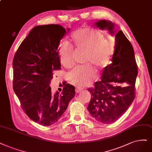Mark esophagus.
<instances>
[{
  "label": "esophagus",
  "instance_id": "obj_1",
  "mask_svg": "<svg viewBox=\"0 0 152 152\" xmlns=\"http://www.w3.org/2000/svg\"><path fill=\"white\" fill-rule=\"evenodd\" d=\"M75 91H76V93H81V92L83 91V89H81V88H76Z\"/></svg>",
  "mask_w": 152,
  "mask_h": 152
}]
</instances>
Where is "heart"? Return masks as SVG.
<instances>
[{"mask_svg":"<svg viewBox=\"0 0 152 152\" xmlns=\"http://www.w3.org/2000/svg\"><path fill=\"white\" fill-rule=\"evenodd\" d=\"M73 48L85 50V64L100 68L108 66L113 50L111 43L99 32L91 29H78L72 34L69 44L63 42L59 45V61L65 67L72 65ZM67 78L78 87H83L93 80V73L88 66L77 67L68 72Z\"/></svg>","mask_w":152,"mask_h":152,"instance_id":"heart-1","label":"heart"}]
</instances>
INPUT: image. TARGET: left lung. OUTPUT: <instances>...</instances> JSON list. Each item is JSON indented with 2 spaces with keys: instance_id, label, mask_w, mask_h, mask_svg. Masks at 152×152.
<instances>
[{
  "instance_id": "8db88e82",
  "label": "left lung",
  "mask_w": 152,
  "mask_h": 152,
  "mask_svg": "<svg viewBox=\"0 0 152 152\" xmlns=\"http://www.w3.org/2000/svg\"><path fill=\"white\" fill-rule=\"evenodd\" d=\"M94 26L106 30L114 36L115 24L107 20H99ZM112 63L106 66L102 81L95 83L88 91L91 99L88 106L89 113L96 121L110 124L118 120L127 111L135 95L138 68L133 46L121 31L115 34V51ZM124 83L127 85L122 86Z\"/></svg>"
}]
</instances>
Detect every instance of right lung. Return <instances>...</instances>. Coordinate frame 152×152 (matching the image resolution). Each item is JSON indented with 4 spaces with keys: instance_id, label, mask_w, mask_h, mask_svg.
Segmentation results:
<instances>
[{
    "instance_id": "obj_1",
    "label": "right lung",
    "mask_w": 152,
    "mask_h": 152,
    "mask_svg": "<svg viewBox=\"0 0 152 152\" xmlns=\"http://www.w3.org/2000/svg\"><path fill=\"white\" fill-rule=\"evenodd\" d=\"M69 31L59 24L34 27L13 59L15 93L26 115L42 126L57 122L75 96V88L69 84L63 85L61 93H53L49 86L53 71L61 69L60 41Z\"/></svg>"
}]
</instances>
